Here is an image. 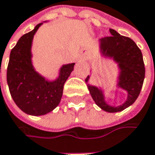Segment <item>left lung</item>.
Returning <instances> with one entry per match:
<instances>
[{
  "instance_id": "obj_1",
  "label": "left lung",
  "mask_w": 155,
  "mask_h": 155,
  "mask_svg": "<svg viewBox=\"0 0 155 155\" xmlns=\"http://www.w3.org/2000/svg\"><path fill=\"white\" fill-rule=\"evenodd\" d=\"M110 36L99 40V51L103 58L117 64L119 74L116 87L126 92V101L118 106L110 105L105 100L104 89L89 84L90 76H87L86 83L96 105L107 112H119L132 105L137 99L143 87L145 69L142 52L136 43L114 29L110 28Z\"/></svg>"
}]
</instances>
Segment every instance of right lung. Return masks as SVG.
I'll return each instance as SVG.
<instances>
[{
  "mask_svg": "<svg viewBox=\"0 0 155 155\" xmlns=\"http://www.w3.org/2000/svg\"><path fill=\"white\" fill-rule=\"evenodd\" d=\"M45 22L47 21L36 25L32 31L19 38L10 51L7 68V83L13 101L22 111L32 116L45 115L59 105L64 84L75 65H62L58 77L52 80L35 70L32 61L33 39Z\"/></svg>",
  "mask_w": 155,
  "mask_h": 155,
  "instance_id": "right-lung-1",
  "label": "right lung"
}]
</instances>
